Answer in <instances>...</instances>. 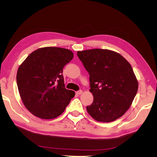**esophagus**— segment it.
Masks as SVG:
<instances>
[{"label":"esophagus","instance_id":"esophagus-1","mask_svg":"<svg viewBox=\"0 0 157 157\" xmlns=\"http://www.w3.org/2000/svg\"><path fill=\"white\" fill-rule=\"evenodd\" d=\"M82 93V90H78V91L76 92V94H77V95H80V94H81Z\"/></svg>","mask_w":157,"mask_h":157}]
</instances>
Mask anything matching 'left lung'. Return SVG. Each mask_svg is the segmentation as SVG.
Here are the masks:
<instances>
[{
  "label": "left lung",
  "instance_id": "left-lung-1",
  "mask_svg": "<svg viewBox=\"0 0 157 157\" xmlns=\"http://www.w3.org/2000/svg\"><path fill=\"white\" fill-rule=\"evenodd\" d=\"M77 56L90 75L94 96L88 113L99 122L122 117L132 105L138 89L131 65L118 53L106 49L78 51Z\"/></svg>",
  "mask_w": 157,
  "mask_h": 157
}]
</instances>
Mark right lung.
I'll return each mask as SVG.
<instances>
[{"label": "right lung", "instance_id": "1", "mask_svg": "<svg viewBox=\"0 0 157 157\" xmlns=\"http://www.w3.org/2000/svg\"><path fill=\"white\" fill-rule=\"evenodd\" d=\"M73 58L71 50L44 47L27 56L16 80L23 103L33 115L52 119L62 114L75 95L65 88L63 69Z\"/></svg>", "mask_w": 157, "mask_h": 157}]
</instances>
